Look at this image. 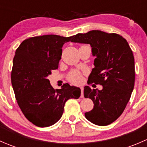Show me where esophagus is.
Returning <instances> with one entry per match:
<instances>
[{
	"mask_svg": "<svg viewBox=\"0 0 147 147\" xmlns=\"http://www.w3.org/2000/svg\"><path fill=\"white\" fill-rule=\"evenodd\" d=\"M80 88L81 90V97H83V96H84V94H83V87H80Z\"/></svg>",
	"mask_w": 147,
	"mask_h": 147,
	"instance_id": "1",
	"label": "esophagus"
}]
</instances>
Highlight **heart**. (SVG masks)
Listing matches in <instances>:
<instances>
[{
	"instance_id": "obj_1",
	"label": "heart",
	"mask_w": 147,
	"mask_h": 147,
	"mask_svg": "<svg viewBox=\"0 0 147 147\" xmlns=\"http://www.w3.org/2000/svg\"><path fill=\"white\" fill-rule=\"evenodd\" d=\"M82 73L78 70H72L68 76V80L73 84H80L82 81Z\"/></svg>"
}]
</instances>
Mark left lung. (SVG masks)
<instances>
[{"label": "left lung", "instance_id": "obj_1", "mask_svg": "<svg viewBox=\"0 0 147 147\" xmlns=\"http://www.w3.org/2000/svg\"><path fill=\"white\" fill-rule=\"evenodd\" d=\"M71 42L90 44L94 67L87 84L102 85V90L84 87V97L94 103L85 117L93 124L107 126L122 114L131 97L135 81L134 58L127 41L117 33L91 30L78 33Z\"/></svg>", "mask_w": 147, "mask_h": 147}]
</instances>
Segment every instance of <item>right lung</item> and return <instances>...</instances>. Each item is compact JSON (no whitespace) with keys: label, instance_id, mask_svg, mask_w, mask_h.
Listing matches in <instances>:
<instances>
[{"label":"right lung","instance_id":"right-lung-1","mask_svg":"<svg viewBox=\"0 0 147 147\" xmlns=\"http://www.w3.org/2000/svg\"><path fill=\"white\" fill-rule=\"evenodd\" d=\"M72 37L45 35L29 38L16 51L11 83L18 105L28 120L39 127H50L61 118L65 102L78 99L81 90L65 83L54 89L47 76L57 69L62 47Z\"/></svg>","mask_w":147,"mask_h":147}]
</instances>
